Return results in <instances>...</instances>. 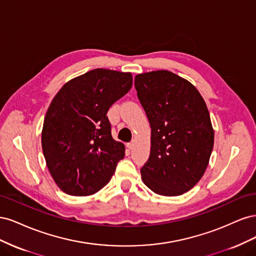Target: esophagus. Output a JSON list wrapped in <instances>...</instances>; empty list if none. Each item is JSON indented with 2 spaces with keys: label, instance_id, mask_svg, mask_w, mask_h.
Wrapping results in <instances>:
<instances>
[{
  "label": "esophagus",
  "instance_id": "34e87169",
  "mask_svg": "<svg viewBox=\"0 0 256 256\" xmlns=\"http://www.w3.org/2000/svg\"><path fill=\"white\" fill-rule=\"evenodd\" d=\"M127 147H128L129 150H132L134 147V142H130V143H128V144H127Z\"/></svg>",
  "mask_w": 256,
  "mask_h": 256
}]
</instances>
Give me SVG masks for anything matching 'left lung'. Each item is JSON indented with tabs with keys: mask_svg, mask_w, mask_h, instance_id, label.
<instances>
[{
	"mask_svg": "<svg viewBox=\"0 0 256 256\" xmlns=\"http://www.w3.org/2000/svg\"><path fill=\"white\" fill-rule=\"evenodd\" d=\"M134 86L152 128L142 180L157 194H184L202 178L212 152L207 106L194 85L168 70L136 74Z\"/></svg>",
	"mask_w": 256,
	"mask_h": 256,
	"instance_id": "8db88e82",
	"label": "left lung"
}]
</instances>
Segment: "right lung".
I'll list each match as a JSON object with an SVG mask.
<instances>
[{
	"instance_id": "obj_1",
	"label": "right lung",
	"mask_w": 256,
	"mask_h": 256,
	"mask_svg": "<svg viewBox=\"0 0 256 256\" xmlns=\"http://www.w3.org/2000/svg\"><path fill=\"white\" fill-rule=\"evenodd\" d=\"M132 86V74L97 68L68 81L46 113L42 145L52 178L69 196H86L110 182L125 145L106 113Z\"/></svg>"
}]
</instances>
